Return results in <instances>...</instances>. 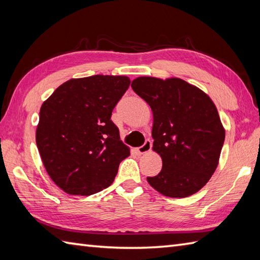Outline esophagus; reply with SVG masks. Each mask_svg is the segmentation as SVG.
<instances>
[{
	"instance_id": "esophagus-1",
	"label": "esophagus",
	"mask_w": 260,
	"mask_h": 260,
	"mask_svg": "<svg viewBox=\"0 0 260 260\" xmlns=\"http://www.w3.org/2000/svg\"><path fill=\"white\" fill-rule=\"evenodd\" d=\"M151 148H152V142L150 140H147V141H145V143L142 146L136 148V152L142 155V154H145L147 152H150Z\"/></svg>"
}]
</instances>
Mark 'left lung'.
I'll list each match as a JSON object with an SVG mask.
<instances>
[{
    "label": "left lung",
    "instance_id": "left-lung-1",
    "mask_svg": "<svg viewBox=\"0 0 260 260\" xmlns=\"http://www.w3.org/2000/svg\"><path fill=\"white\" fill-rule=\"evenodd\" d=\"M132 88L153 113V151L161 172L147 182L161 194L186 198L207 184L218 167L225 132L206 92L180 78L139 77Z\"/></svg>",
    "mask_w": 260,
    "mask_h": 260
}]
</instances>
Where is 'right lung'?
<instances>
[{
  "label": "right lung",
  "mask_w": 260,
  "mask_h": 260,
  "mask_svg": "<svg viewBox=\"0 0 260 260\" xmlns=\"http://www.w3.org/2000/svg\"><path fill=\"white\" fill-rule=\"evenodd\" d=\"M129 84L126 76L74 78L43 102L37 146L49 176L68 194L91 196L106 189L129 155L110 119Z\"/></svg>",
  "instance_id": "right-lung-1"
}]
</instances>
